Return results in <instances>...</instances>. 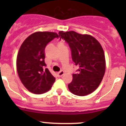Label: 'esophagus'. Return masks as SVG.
Instances as JSON below:
<instances>
[{"label":"esophagus","mask_w":126,"mask_h":126,"mask_svg":"<svg viewBox=\"0 0 126 126\" xmlns=\"http://www.w3.org/2000/svg\"><path fill=\"white\" fill-rule=\"evenodd\" d=\"M64 74V71H60L59 73H57V76L58 77H62V76Z\"/></svg>","instance_id":"esophagus-1"}]
</instances>
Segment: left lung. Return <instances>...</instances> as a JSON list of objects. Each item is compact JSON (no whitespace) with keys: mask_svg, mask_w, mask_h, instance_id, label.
Masks as SVG:
<instances>
[{"mask_svg":"<svg viewBox=\"0 0 126 126\" xmlns=\"http://www.w3.org/2000/svg\"><path fill=\"white\" fill-rule=\"evenodd\" d=\"M59 36L69 44L73 61L79 67L78 73L73 74L69 90L78 96L92 93L100 85L105 71V58L100 43L90 34L74 31L59 32Z\"/></svg>","mask_w":126,"mask_h":126,"instance_id":"obj_1","label":"left lung"}]
</instances>
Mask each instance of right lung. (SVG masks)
<instances>
[{"mask_svg": "<svg viewBox=\"0 0 126 126\" xmlns=\"http://www.w3.org/2000/svg\"><path fill=\"white\" fill-rule=\"evenodd\" d=\"M58 36L54 32H35L21 45L16 61L17 71L20 80L29 92L42 94L48 91L55 82V78L45 68V48Z\"/></svg>", "mask_w": 126, "mask_h": 126, "instance_id": "right-lung-1", "label": "right lung"}]
</instances>
